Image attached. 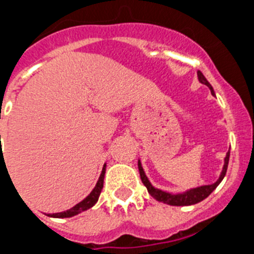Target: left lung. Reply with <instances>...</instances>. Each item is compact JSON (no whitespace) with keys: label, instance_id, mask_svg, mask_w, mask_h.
<instances>
[{"label":"left lung","instance_id":"obj_1","mask_svg":"<svg viewBox=\"0 0 254 254\" xmlns=\"http://www.w3.org/2000/svg\"><path fill=\"white\" fill-rule=\"evenodd\" d=\"M197 75H198V80L201 84L206 85L208 86V89L211 90V94L215 95L214 93V89L212 86L210 85V82L206 80V77L203 76V73L201 71H197ZM229 156H230V150L226 152V156H225V160H224V168H223V172L220 174L219 179L215 182L214 185H208V186H201V187H197V188H192L190 190H186L183 193H177V194H173L169 193V192H165V190H158V188L152 187V185L150 183V181L147 179V177L145 176V172H143L142 167H141V163L138 160V170H140V177H141V181L142 183L145 185V187L147 188V192L151 194V197H154L156 201L159 202H164L167 203V205H172V206H190V205H194V203H198L201 201L208 197L211 194V192L220 185V182L223 181L224 177L226 174V170H228V164H229Z\"/></svg>","mask_w":254,"mask_h":254}]
</instances>
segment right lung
<instances>
[{
    "mask_svg": "<svg viewBox=\"0 0 254 254\" xmlns=\"http://www.w3.org/2000/svg\"><path fill=\"white\" fill-rule=\"evenodd\" d=\"M104 174H105V164L104 167H103L102 174L99 177V181L96 183V186L94 187V190H91V193L86 197L85 199H82L81 202H78L77 205L73 206L72 208H69V210L64 211V212H57V214H49L48 216L51 217H71L75 216V215L80 214L82 211L89 210L90 207H93L96 202H98V198L100 196V192L103 190V183H104Z\"/></svg>",
    "mask_w": 254,
    "mask_h": 254,
    "instance_id": "obj_1",
    "label": "right lung"
}]
</instances>
